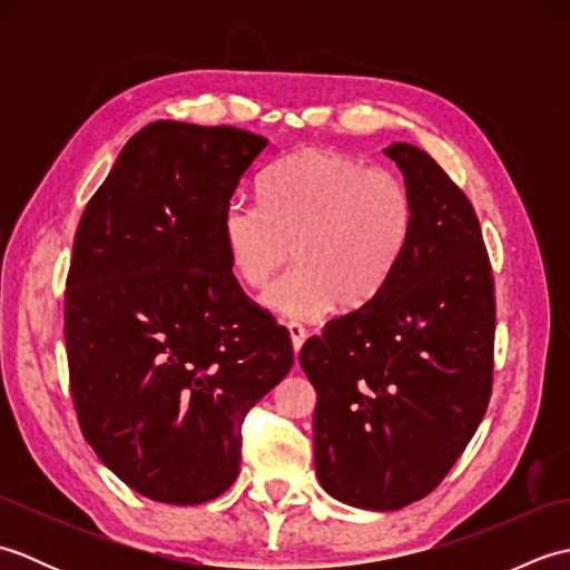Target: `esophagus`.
Wrapping results in <instances>:
<instances>
[{"mask_svg": "<svg viewBox=\"0 0 570 570\" xmlns=\"http://www.w3.org/2000/svg\"><path fill=\"white\" fill-rule=\"evenodd\" d=\"M286 331H288V337H292L294 353L298 355V353H301V347H304V343H306L308 331L304 328V325H298V323H288V325H286Z\"/></svg>", "mask_w": 570, "mask_h": 570, "instance_id": "esophagus-1", "label": "esophagus"}]
</instances>
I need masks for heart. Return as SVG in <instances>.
Segmentation results:
<instances>
[{
  "mask_svg": "<svg viewBox=\"0 0 570 570\" xmlns=\"http://www.w3.org/2000/svg\"><path fill=\"white\" fill-rule=\"evenodd\" d=\"M414 205L384 168L335 149L304 147L259 180V203L229 200L220 215L227 264L247 288H264L294 249L296 269L262 296L284 321H321L362 308L390 282L409 245Z\"/></svg>",
  "mask_w": 570,
  "mask_h": 570,
  "instance_id": "1",
  "label": "heart"
}]
</instances>
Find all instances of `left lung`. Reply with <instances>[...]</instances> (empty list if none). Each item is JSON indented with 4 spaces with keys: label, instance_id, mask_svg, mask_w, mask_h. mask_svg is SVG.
<instances>
[{
    "label": "left lung",
    "instance_id": "left-lung-1",
    "mask_svg": "<svg viewBox=\"0 0 570 570\" xmlns=\"http://www.w3.org/2000/svg\"><path fill=\"white\" fill-rule=\"evenodd\" d=\"M384 154L414 205L409 245L382 292L298 355L318 394L321 488L372 512L426 498L465 451L488 411L494 343L490 259L465 193L414 144Z\"/></svg>",
    "mask_w": 570,
    "mask_h": 570
}]
</instances>
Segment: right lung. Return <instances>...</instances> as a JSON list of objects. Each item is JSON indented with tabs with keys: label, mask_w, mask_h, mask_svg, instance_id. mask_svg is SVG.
Instances as JSON below:
<instances>
[{
	"label": "right lung",
	"mask_w": 570,
	"mask_h": 570,
	"mask_svg": "<svg viewBox=\"0 0 570 570\" xmlns=\"http://www.w3.org/2000/svg\"><path fill=\"white\" fill-rule=\"evenodd\" d=\"M269 139L161 119L85 208L66 284L70 392L85 441L144 498L200 504L239 472L242 421L294 365L249 304L220 215Z\"/></svg>",
	"instance_id": "obj_1"
}]
</instances>
